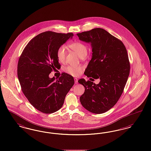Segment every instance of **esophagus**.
I'll list each match as a JSON object with an SVG mask.
<instances>
[{"label": "esophagus", "mask_w": 151, "mask_h": 151, "mask_svg": "<svg viewBox=\"0 0 151 151\" xmlns=\"http://www.w3.org/2000/svg\"><path fill=\"white\" fill-rule=\"evenodd\" d=\"M74 81H75V83L77 84L78 82V79L77 78H74Z\"/></svg>", "instance_id": "34e87169"}]
</instances>
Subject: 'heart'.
I'll return each instance as SVG.
<instances>
[{"instance_id": "heart-1", "label": "heart", "mask_w": 151, "mask_h": 151, "mask_svg": "<svg viewBox=\"0 0 151 151\" xmlns=\"http://www.w3.org/2000/svg\"><path fill=\"white\" fill-rule=\"evenodd\" d=\"M68 47L71 50H73V51H74L78 54V56L80 58H83L86 56L87 53L88 48L86 44L84 42H73L70 44ZM56 56L57 60L60 62H65L66 56V47L63 45L58 47V48L57 50ZM83 70V67L68 66L65 68V71L72 76H77L81 73Z\"/></svg>"}]
</instances>
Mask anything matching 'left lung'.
<instances>
[{"instance_id":"obj_1","label":"left lung","mask_w":151,"mask_h":151,"mask_svg":"<svg viewBox=\"0 0 151 151\" xmlns=\"http://www.w3.org/2000/svg\"><path fill=\"white\" fill-rule=\"evenodd\" d=\"M81 41L91 43L92 58L85 69L88 78L101 80L98 84L81 78L85 87L80 102L89 112L101 114L113 107L120 99L130 73V62L123 42L101 28L76 34Z\"/></svg>"}]
</instances>
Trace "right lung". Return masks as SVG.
<instances>
[{"instance_id":"add662e5","label":"right lung","mask_w":151,"mask_h":151,"mask_svg":"<svg viewBox=\"0 0 151 151\" xmlns=\"http://www.w3.org/2000/svg\"><path fill=\"white\" fill-rule=\"evenodd\" d=\"M73 35L71 32H44L31 40L19 57L17 75L22 91L31 104L42 113L59 110L74 84L73 78L66 73L56 79L49 77L60 67L57 49Z\"/></svg>"}]
</instances>
